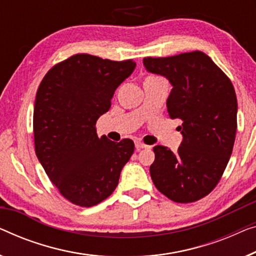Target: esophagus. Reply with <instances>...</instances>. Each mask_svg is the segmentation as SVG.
Wrapping results in <instances>:
<instances>
[{
	"instance_id": "obj_1",
	"label": "esophagus",
	"mask_w": 256,
	"mask_h": 256,
	"mask_svg": "<svg viewBox=\"0 0 256 256\" xmlns=\"http://www.w3.org/2000/svg\"><path fill=\"white\" fill-rule=\"evenodd\" d=\"M135 146L137 150H140V149H148L149 148V146H146V144H144L142 142H140V140H137V142H135Z\"/></svg>"
}]
</instances>
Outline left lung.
<instances>
[{"instance_id":"left-lung-1","label":"left lung","mask_w":256,"mask_h":256,"mask_svg":"<svg viewBox=\"0 0 256 256\" xmlns=\"http://www.w3.org/2000/svg\"><path fill=\"white\" fill-rule=\"evenodd\" d=\"M143 64L148 72L168 80V116L182 121L178 127L182 142L176 152L154 148L151 179L172 201L195 202L216 187L231 157L238 112L234 88L208 55L198 50L146 58Z\"/></svg>"}]
</instances>
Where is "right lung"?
<instances>
[{"instance_id":"right-lung-1","label":"right lung","mask_w":256,"mask_h":256,"mask_svg":"<svg viewBox=\"0 0 256 256\" xmlns=\"http://www.w3.org/2000/svg\"><path fill=\"white\" fill-rule=\"evenodd\" d=\"M135 66L132 60L77 54L53 66L39 85L33 113L36 154L74 204L92 206L108 198L134 152L132 140L99 138L96 122Z\"/></svg>"}]
</instances>
